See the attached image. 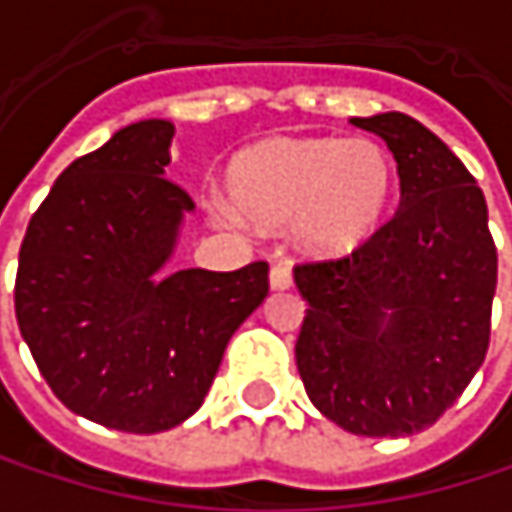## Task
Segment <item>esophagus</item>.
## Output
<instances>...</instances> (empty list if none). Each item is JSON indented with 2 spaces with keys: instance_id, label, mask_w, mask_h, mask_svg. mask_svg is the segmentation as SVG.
Masks as SVG:
<instances>
[{
  "instance_id": "1",
  "label": "esophagus",
  "mask_w": 512,
  "mask_h": 512,
  "mask_svg": "<svg viewBox=\"0 0 512 512\" xmlns=\"http://www.w3.org/2000/svg\"><path fill=\"white\" fill-rule=\"evenodd\" d=\"M269 284H272V290H287V287H293V272H290V266H287V263H272V269H269Z\"/></svg>"
}]
</instances>
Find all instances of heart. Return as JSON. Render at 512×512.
Masks as SVG:
<instances>
[{
  "label": "heart",
  "mask_w": 512,
  "mask_h": 512,
  "mask_svg": "<svg viewBox=\"0 0 512 512\" xmlns=\"http://www.w3.org/2000/svg\"><path fill=\"white\" fill-rule=\"evenodd\" d=\"M397 183L394 156L373 139H269L228 168L231 201H213V219L281 228L299 252L344 257L382 225Z\"/></svg>",
  "instance_id": "1"
}]
</instances>
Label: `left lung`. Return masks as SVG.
I'll return each instance as SVG.
<instances>
[{
    "label": "left lung",
    "instance_id": "8db88e82",
    "mask_svg": "<svg viewBox=\"0 0 512 512\" xmlns=\"http://www.w3.org/2000/svg\"><path fill=\"white\" fill-rule=\"evenodd\" d=\"M397 159L400 210L353 255L299 263L296 367L356 436L436 424L489 350L498 252L486 198L454 151L403 112L353 118Z\"/></svg>",
    "mask_w": 512,
    "mask_h": 512
}]
</instances>
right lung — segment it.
<instances>
[{"mask_svg": "<svg viewBox=\"0 0 512 512\" xmlns=\"http://www.w3.org/2000/svg\"><path fill=\"white\" fill-rule=\"evenodd\" d=\"M171 136V121L151 118L73 159L20 246L14 308L41 376L70 412L121 433L195 415L231 335L269 293L266 260L165 272L195 210L165 177Z\"/></svg>", "mask_w": 512, "mask_h": 512, "instance_id": "1", "label": "right lung"}]
</instances>
